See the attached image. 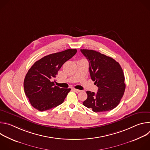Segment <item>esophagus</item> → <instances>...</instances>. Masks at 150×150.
<instances>
[{
  "mask_svg": "<svg viewBox=\"0 0 150 150\" xmlns=\"http://www.w3.org/2000/svg\"><path fill=\"white\" fill-rule=\"evenodd\" d=\"M73 90H74L75 92H76V93H79V92H81V90H78V89H75V88H74V89H73Z\"/></svg>",
  "mask_w": 150,
  "mask_h": 150,
  "instance_id": "34e87169",
  "label": "esophagus"
}]
</instances>
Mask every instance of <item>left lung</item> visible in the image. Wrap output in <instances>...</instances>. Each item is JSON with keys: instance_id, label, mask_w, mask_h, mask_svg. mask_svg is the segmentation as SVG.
Returning <instances> with one entry per match:
<instances>
[{"instance_id": "left-lung-1", "label": "left lung", "mask_w": 150, "mask_h": 150, "mask_svg": "<svg viewBox=\"0 0 150 150\" xmlns=\"http://www.w3.org/2000/svg\"><path fill=\"white\" fill-rule=\"evenodd\" d=\"M89 62L91 79L98 87L96 93L87 91L83 105L94 112L110 111L119 104L125 90V76L120 64L95 50L81 49Z\"/></svg>"}]
</instances>
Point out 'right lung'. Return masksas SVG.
I'll return each instance as SVG.
<instances>
[{
    "label": "right lung",
    "mask_w": 150,
    "mask_h": 150,
    "mask_svg": "<svg viewBox=\"0 0 150 150\" xmlns=\"http://www.w3.org/2000/svg\"><path fill=\"white\" fill-rule=\"evenodd\" d=\"M76 49H68L45 56L28 70L24 81L25 95L31 105L42 112L61 104L71 88H60L52 80L67 60L76 53Z\"/></svg>",
    "instance_id": "obj_1"
}]
</instances>
